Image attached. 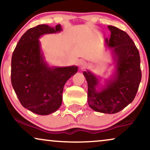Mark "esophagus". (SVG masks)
Returning a JSON list of instances; mask_svg holds the SVG:
<instances>
[{
    "mask_svg": "<svg viewBox=\"0 0 150 150\" xmlns=\"http://www.w3.org/2000/svg\"><path fill=\"white\" fill-rule=\"evenodd\" d=\"M78 65H79V67H81V69H83V68H85L86 66V63L85 62V61L80 60L79 62H78Z\"/></svg>",
    "mask_w": 150,
    "mask_h": 150,
    "instance_id": "34e87169",
    "label": "esophagus"
}]
</instances>
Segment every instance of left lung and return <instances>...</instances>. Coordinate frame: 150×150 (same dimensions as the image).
Segmentation results:
<instances>
[{"label": "left lung", "mask_w": 150, "mask_h": 150, "mask_svg": "<svg viewBox=\"0 0 150 150\" xmlns=\"http://www.w3.org/2000/svg\"><path fill=\"white\" fill-rule=\"evenodd\" d=\"M111 35L106 44L112 49L115 71L100 91L96 87L99 80L89 71H84L88 85V104L92 109L103 113L113 114L134 99L141 80L140 56L130 36L124 30L108 26Z\"/></svg>", "instance_id": "left-lung-1"}]
</instances>
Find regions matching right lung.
Returning a JSON list of instances; mask_svg holds the SVG:
<instances>
[{
	"instance_id": "obj_1",
	"label": "right lung",
	"mask_w": 150,
	"mask_h": 150,
	"mask_svg": "<svg viewBox=\"0 0 150 150\" xmlns=\"http://www.w3.org/2000/svg\"><path fill=\"white\" fill-rule=\"evenodd\" d=\"M62 30L60 24H40L28 29L20 39L11 57V79L18 100L34 113L46 115L62 104L65 83L78 71L77 66L50 67L44 61L39 38Z\"/></svg>"
}]
</instances>
